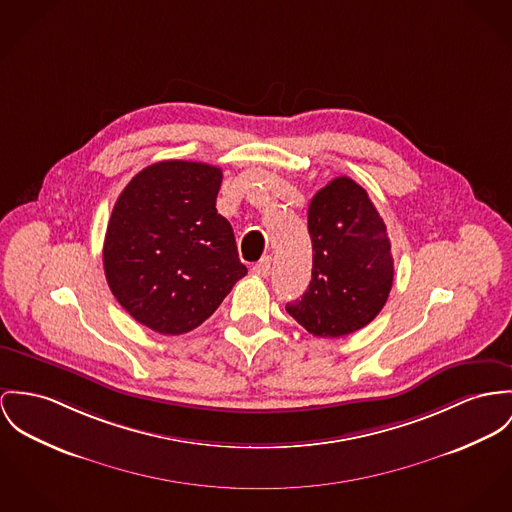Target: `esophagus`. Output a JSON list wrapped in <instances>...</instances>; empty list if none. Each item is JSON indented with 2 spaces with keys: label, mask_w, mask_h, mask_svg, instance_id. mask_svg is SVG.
Returning <instances> with one entry per match:
<instances>
[{
  "label": "esophagus",
  "mask_w": 512,
  "mask_h": 512,
  "mask_svg": "<svg viewBox=\"0 0 512 512\" xmlns=\"http://www.w3.org/2000/svg\"><path fill=\"white\" fill-rule=\"evenodd\" d=\"M251 271L257 276H269V273H271V257L269 255L263 257L257 265H253Z\"/></svg>",
  "instance_id": "34e87169"
}]
</instances>
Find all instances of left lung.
Listing matches in <instances>:
<instances>
[{
    "label": "left lung",
    "mask_w": 512,
    "mask_h": 512,
    "mask_svg": "<svg viewBox=\"0 0 512 512\" xmlns=\"http://www.w3.org/2000/svg\"><path fill=\"white\" fill-rule=\"evenodd\" d=\"M308 232L312 280L286 312L315 337H345L368 325L390 296L394 257L386 224L358 183L337 177L312 198Z\"/></svg>",
    "instance_id": "8db88e82"
}]
</instances>
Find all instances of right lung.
<instances>
[{"label": "right lung", "mask_w": 512, "mask_h": 512, "mask_svg": "<svg viewBox=\"0 0 512 512\" xmlns=\"http://www.w3.org/2000/svg\"><path fill=\"white\" fill-rule=\"evenodd\" d=\"M220 185V167L167 159L134 175L117 198L105 276L118 304L156 333L193 331L247 275L234 230L216 210Z\"/></svg>", "instance_id": "right-lung-1"}]
</instances>
